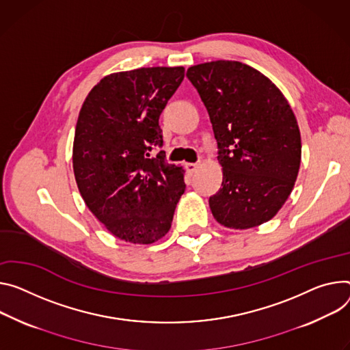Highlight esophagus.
I'll list each match as a JSON object with an SVG mask.
<instances>
[{
  "label": "esophagus",
  "mask_w": 350,
  "mask_h": 350,
  "mask_svg": "<svg viewBox=\"0 0 350 350\" xmlns=\"http://www.w3.org/2000/svg\"><path fill=\"white\" fill-rule=\"evenodd\" d=\"M185 169H187V172H188L189 174H193V173H196V170L198 169V165H197V163H185Z\"/></svg>",
  "instance_id": "esophagus-1"
}]
</instances>
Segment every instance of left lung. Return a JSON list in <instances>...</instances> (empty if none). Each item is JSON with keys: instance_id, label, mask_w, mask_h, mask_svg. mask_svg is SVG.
Instances as JSON below:
<instances>
[{"instance_id": "obj_1", "label": "left lung", "mask_w": 350, "mask_h": 350, "mask_svg": "<svg viewBox=\"0 0 350 350\" xmlns=\"http://www.w3.org/2000/svg\"><path fill=\"white\" fill-rule=\"evenodd\" d=\"M187 78L209 114L224 172L209 197L213 217L230 229L265 224L289 198L301 161L288 100L264 74L239 61L189 67Z\"/></svg>"}]
</instances>
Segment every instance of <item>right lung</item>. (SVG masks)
<instances>
[{"mask_svg": "<svg viewBox=\"0 0 350 350\" xmlns=\"http://www.w3.org/2000/svg\"><path fill=\"white\" fill-rule=\"evenodd\" d=\"M184 79L183 67L139 68L105 77L79 111L72 163L79 193L106 229L150 244L170 229L184 194L181 167L166 162L159 117Z\"/></svg>", "mask_w": 350, "mask_h": 350, "instance_id": "1", "label": "right lung"}]
</instances>
